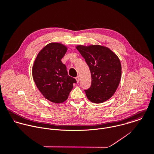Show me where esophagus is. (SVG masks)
Wrapping results in <instances>:
<instances>
[{
	"mask_svg": "<svg viewBox=\"0 0 154 154\" xmlns=\"http://www.w3.org/2000/svg\"><path fill=\"white\" fill-rule=\"evenodd\" d=\"M75 79H76L77 82V83H79V81H80V77H79V76H77V77L75 78Z\"/></svg>",
	"mask_w": 154,
	"mask_h": 154,
	"instance_id": "34e87169",
	"label": "esophagus"
}]
</instances>
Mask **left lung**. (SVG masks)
Listing matches in <instances>:
<instances>
[{"mask_svg":"<svg viewBox=\"0 0 154 154\" xmlns=\"http://www.w3.org/2000/svg\"><path fill=\"white\" fill-rule=\"evenodd\" d=\"M76 48L89 67L91 86L85 90L88 100L102 103L110 99L119 85L122 67L118 56L109 48L100 45H78Z\"/></svg>","mask_w":154,"mask_h":154,"instance_id":"obj_1","label":"left lung"}]
</instances>
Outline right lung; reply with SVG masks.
<instances>
[{"instance_id": "add662e5", "label": "right lung", "mask_w": 154, "mask_h": 154, "mask_svg": "<svg viewBox=\"0 0 154 154\" xmlns=\"http://www.w3.org/2000/svg\"><path fill=\"white\" fill-rule=\"evenodd\" d=\"M68 48L63 44L51 42L43 47L37 54L32 66L35 83L44 97L54 103L65 101L76 83L69 76L66 66L61 59Z\"/></svg>"}]
</instances>
